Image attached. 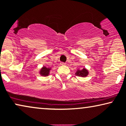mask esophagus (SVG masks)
<instances>
[{"label": "esophagus", "mask_w": 126, "mask_h": 126, "mask_svg": "<svg viewBox=\"0 0 126 126\" xmlns=\"http://www.w3.org/2000/svg\"><path fill=\"white\" fill-rule=\"evenodd\" d=\"M60 64H61V65H64L66 64V63H64V62H61Z\"/></svg>", "instance_id": "34e87169"}]
</instances>
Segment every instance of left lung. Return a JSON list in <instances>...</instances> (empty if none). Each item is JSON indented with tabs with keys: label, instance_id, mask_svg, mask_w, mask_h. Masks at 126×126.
Here are the masks:
<instances>
[{
	"label": "left lung",
	"instance_id": "1",
	"mask_svg": "<svg viewBox=\"0 0 126 126\" xmlns=\"http://www.w3.org/2000/svg\"><path fill=\"white\" fill-rule=\"evenodd\" d=\"M75 75L80 77H86L88 75V71L84 68L81 70H78L76 72Z\"/></svg>",
	"mask_w": 126,
	"mask_h": 126
}]
</instances>
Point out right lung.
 <instances>
[{
	"label": "right lung",
	"instance_id": "right-lung-1",
	"mask_svg": "<svg viewBox=\"0 0 126 126\" xmlns=\"http://www.w3.org/2000/svg\"><path fill=\"white\" fill-rule=\"evenodd\" d=\"M51 70V68H47L45 66H43L42 68L40 69L39 74L40 75L43 76V77H46V76H48L49 74V71Z\"/></svg>",
	"mask_w": 126,
	"mask_h": 126
}]
</instances>
